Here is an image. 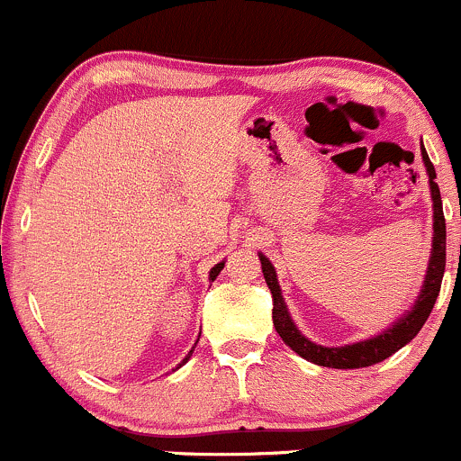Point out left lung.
Returning <instances> with one entry per match:
<instances>
[{
	"mask_svg": "<svg viewBox=\"0 0 461 461\" xmlns=\"http://www.w3.org/2000/svg\"><path fill=\"white\" fill-rule=\"evenodd\" d=\"M422 162L427 167L429 176V189L430 200H433V244H430V257L427 266V275H424L422 288L420 294L415 296L413 305L400 316L398 321L383 330L380 334L369 336V339L358 340V343L343 345V348H325V345L314 343L308 336L301 334L292 321L288 305H285L284 292H281L279 279H276L275 266L270 264L268 257L259 252L261 270H264V279L268 284L272 294V321H275L276 334L284 339L292 351L305 358L308 363L321 365V367L331 369H360L371 367L375 363H383L391 354L402 349L404 345L415 339L422 325L427 323L430 310H433L435 299L439 294V285H442L444 266H447V224H444V211H442V195H439V186L435 182V169L430 165L427 149L422 145Z\"/></svg>",
	"mask_w": 461,
	"mask_h": 461,
	"instance_id": "obj_1",
	"label": "left lung"
}]
</instances>
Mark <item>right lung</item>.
<instances>
[{
	"label": "right lung",
	"instance_id": "right-lung-1",
	"mask_svg": "<svg viewBox=\"0 0 461 461\" xmlns=\"http://www.w3.org/2000/svg\"><path fill=\"white\" fill-rule=\"evenodd\" d=\"M221 268H224V261H220V264H215V266H212L211 272H209V281H215V279H217V275H220V272H221ZM191 356H193V349L189 351V354L185 356V360H182V363H180V367H182V365L186 363V360L191 358ZM180 367H176V369H180Z\"/></svg>",
	"mask_w": 461,
	"mask_h": 461
}]
</instances>
